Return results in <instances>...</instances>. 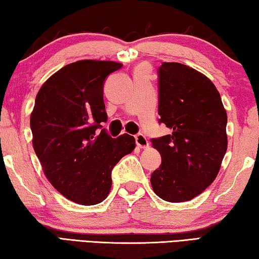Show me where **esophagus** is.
<instances>
[{
    "label": "esophagus",
    "instance_id": "1",
    "mask_svg": "<svg viewBox=\"0 0 259 259\" xmlns=\"http://www.w3.org/2000/svg\"><path fill=\"white\" fill-rule=\"evenodd\" d=\"M136 144H137V146L140 147V148H147L148 147V140L147 138L145 137V136L139 134L136 136Z\"/></svg>",
    "mask_w": 259,
    "mask_h": 259
}]
</instances>
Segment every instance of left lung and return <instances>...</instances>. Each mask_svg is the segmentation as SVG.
I'll use <instances>...</instances> for the list:
<instances>
[{
    "label": "left lung",
    "instance_id": "left-lung-1",
    "mask_svg": "<svg viewBox=\"0 0 259 259\" xmlns=\"http://www.w3.org/2000/svg\"><path fill=\"white\" fill-rule=\"evenodd\" d=\"M159 120L171 134L152 139L161 165L151 176L155 194L185 202L201 194L221 169L227 150V114L213 83L179 63L159 68Z\"/></svg>",
    "mask_w": 259,
    "mask_h": 259
}]
</instances>
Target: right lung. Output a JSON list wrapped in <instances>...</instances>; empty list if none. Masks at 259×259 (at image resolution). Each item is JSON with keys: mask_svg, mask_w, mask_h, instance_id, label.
<instances>
[{"mask_svg": "<svg viewBox=\"0 0 259 259\" xmlns=\"http://www.w3.org/2000/svg\"><path fill=\"white\" fill-rule=\"evenodd\" d=\"M122 64L78 60L48 78L30 114L33 147L48 181L65 198L94 205L107 198L112 169L133 152L128 134L112 138L100 123L107 120L104 81Z\"/></svg>", "mask_w": 259, "mask_h": 259, "instance_id": "right-lung-1", "label": "right lung"}]
</instances>
